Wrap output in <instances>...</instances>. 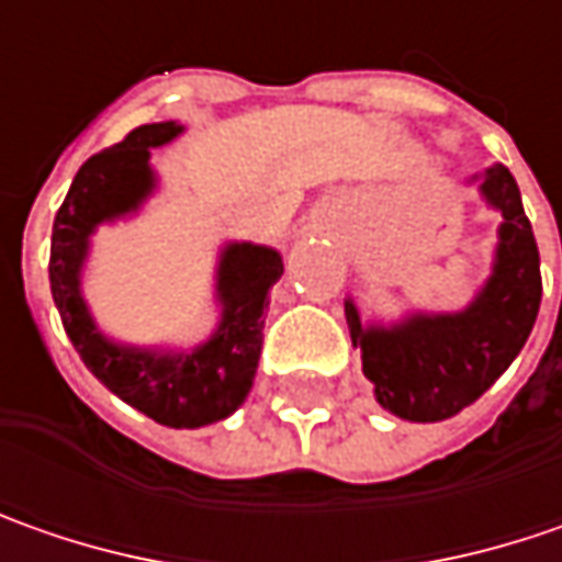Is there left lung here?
Returning a JSON list of instances; mask_svg holds the SVG:
<instances>
[{"mask_svg": "<svg viewBox=\"0 0 562 562\" xmlns=\"http://www.w3.org/2000/svg\"><path fill=\"white\" fill-rule=\"evenodd\" d=\"M481 201L501 213L491 277L459 311H408L400 321H361L346 299L352 346L374 400L403 422H443L484 396L522 352L541 307V257L506 166H491Z\"/></svg>", "mask_w": 562, "mask_h": 562, "instance_id": "obj_1", "label": "left lung"}]
</instances>
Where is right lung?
I'll use <instances>...</instances> for the list:
<instances>
[{
	"label": "right lung",
	"mask_w": 562,
	"mask_h": 562,
	"mask_svg": "<svg viewBox=\"0 0 562 562\" xmlns=\"http://www.w3.org/2000/svg\"><path fill=\"white\" fill-rule=\"evenodd\" d=\"M179 122L140 125L122 144L78 169L53 223L49 289L61 327L90 374L122 403L157 425L204 427L229 418L255 386L270 289L282 277V255L255 241H226L216 257L213 302L220 321L204 342L132 346L106 336L85 299V267L93 233L135 216L159 188L150 150L182 135Z\"/></svg>",
	"instance_id": "right-lung-1"
}]
</instances>
